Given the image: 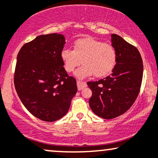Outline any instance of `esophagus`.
Returning a JSON list of instances; mask_svg holds the SVG:
<instances>
[{"instance_id":"34e87169","label":"esophagus","mask_w":158,"mask_h":158,"mask_svg":"<svg viewBox=\"0 0 158 158\" xmlns=\"http://www.w3.org/2000/svg\"><path fill=\"white\" fill-rule=\"evenodd\" d=\"M77 87H78V90H81L82 89H84L85 87H87V84L84 81H77Z\"/></svg>"}]
</instances>
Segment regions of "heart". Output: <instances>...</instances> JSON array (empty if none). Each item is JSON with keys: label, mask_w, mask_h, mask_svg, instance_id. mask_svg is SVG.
Masks as SVG:
<instances>
[{"label": "heart", "mask_w": 158, "mask_h": 158, "mask_svg": "<svg viewBox=\"0 0 158 158\" xmlns=\"http://www.w3.org/2000/svg\"><path fill=\"white\" fill-rule=\"evenodd\" d=\"M61 58L64 69L69 73L82 62L84 65L75 73L78 79H85L94 74L96 77H104L109 75L115 68L117 51L113 45L93 38H84L74 43L73 51L63 49Z\"/></svg>", "instance_id": "obj_1"}]
</instances>
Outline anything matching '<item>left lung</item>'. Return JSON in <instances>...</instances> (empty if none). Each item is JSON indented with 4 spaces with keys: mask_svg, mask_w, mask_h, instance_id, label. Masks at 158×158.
<instances>
[{
    "mask_svg": "<svg viewBox=\"0 0 158 158\" xmlns=\"http://www.w3.org/2000/svg\"><path fill=\"white\" fill-rule=\"evenodd\" d=\"M117 51V62L110 76L87 83L92 90L89 105L96 115L113 119L131 107L138 97L143 65L139 51L120 36L111 35Z\"/></svg>",
    "mask_w": 158,
    "mask_h": 158,
    "instance_id": "1",
    "label": "left lung"
}]
</instances>
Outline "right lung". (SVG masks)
<instances>
[{
    "label": "right lung",
    "mask_w": 158,
    "mask_h": 158,
    "mask_svg": "<svg viewBox=\"0 0 158 158\" xmlns=\"http://www.w3.org/2000/svg\"><path fill=\"white\" fill-rule=\"evenodd\" d=\"M60 34L40 35L26 43L17 57L15 90L28 111L42 121H57L68 113L77 92V81L64 68Z\"/></svg>",
    "instance_id": "add662e5"
}]
</instances>
